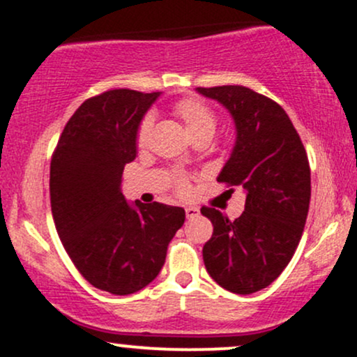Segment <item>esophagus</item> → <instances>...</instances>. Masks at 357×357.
Masks as SVG:
<instances>
[{
  "label": "esophagus",
  "instance_id": "obj_1",
  "mask_svg": "<svg viewBox=\"0 0 357 357\" xmlns=\"http://www.w3.org/2000/svg\"><path fill=\"white\" fill-rule=\"evenodd\" d=\"M184 211H186V218L188 220H195V218H198V216H199V210H198V208H195V206H188Z\"/></svg>",
  "mask_w": 357,
  "mask_h": 357
}]
</instances>
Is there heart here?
Masks as SVG:
<instances>
[{"mask_svg":"<svg viewBox=\"0 0 357 357\" xmlns=\"http://www.w3.org/2000/svg\"><path fill=\"white\" fill-rule=\"evenodd\" d=\"M174 116L183 122L184 129L190 134L191 139L202 136H213L216 130V116L215 112L198 99H183L174 105ZM151 129H153V119L146 116L139 124L136 130V146L139 149H144L149 142ZM173 181L176 190L181 196L190 192V179L183 174H174Z\"/></svg>","mask_w":357,"mask_h":357,"instance_id":"b5f03b06","label":"heart"}]
</instances>
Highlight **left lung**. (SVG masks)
I'll use <instances>...</instances> for the list:
<instances>
[{
	"mask_svg": "<svg viewBox=\"0 0 357 357\" xmlns=\"http://www.w3.org/2000/svg\"><path fill=\"white\" fill-rule=\"evenodd\" d=\"M198 92L223 104L235 121L236 142L218 183L247 191L245 211L235 221L202 208L213 223L204 267L223 289L247 296L272 284L296 253L310 203L309 159L277 102L243 85Z\"/></svg>",
	"mask_w": 357,
	"mask_h": 357,
	"instance_id": "1",
	"label": "left lung"
}]
</instances>
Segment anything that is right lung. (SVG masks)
<instances>
[{
  "instance_id": "1",
  "label": "right lung",
  "mask_w": 357,
  "mask_h": 357,
  "mask_svg": "<svg viewBox=\"0 0 357 357\" xmlns=\"http://www.w3.org/2000/svg\"><path fill=\"white\" fill-rule=\"evenodd\" d=\"M159 92L116 89L75 110L53 151L50 203L55 228L77 270L96 289L129 296L161 272L184 210L130 206L122 171L136 159V130Z\"/></svg>"
}]
</instances>
